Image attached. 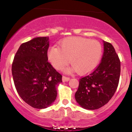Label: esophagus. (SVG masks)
Returning a JSON list of instances; mask_svg holds the SVG:
<instances>
[{"mask_svg":"<svg viewBox=\"0 0 132 132\" xmlns=\"http://www.w3.org/2000/svg\"><path fill=\"white\" fill-rule=\"evenodd\" d=\"M69 79H70V78L66 76H63V78H62V81L63 82H68L69 81Z\"/></svg>","mask_w":132,"mask_h":132,"instance_id":"obj_1","label":"esophagus"}]
</instances>
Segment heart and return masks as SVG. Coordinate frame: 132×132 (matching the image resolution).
Returning <instances> with one entry per match:
<instances>
[{"instance_id": "1", "label": "heart", "mask_w": 132, "mask_h": 132, "mask_svg": "<svg viewBox=\"0 0 132 132\" xmlns=\"http://www.w3.org/2000/svg\"><path fill=\"white\" fill-rule=\"evenodd\" d=\"M60 48L51 46L48 50V58L56 69H61L69 63L72 66L66 72L77 71L87 74L94 70L102 55V46L95 40L71 37L60 42Z\"/></svg>"}]
</instances>
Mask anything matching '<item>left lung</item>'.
Listing matches in <instances>:
<instances>
[{
  "mask_svg": "<svg viewBox=\"0 0 132 132\" xmlns=\"http://www.w3.org/2000/svg\"><path fill=\"white\" fill-rule=\"evenodd\" d=\"M102 61L93 72L79 79L75 99L82 108L95 110L111 99L119 84L120 61L112 44L103 41Z\"/></svg>",
  "mask_w": 132,
  "mask_h": 132,
  "instance_id": "1",
  "label": "left lung"
}]
</instances>
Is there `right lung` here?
I'll use <instances>...</instances> for the list:
<instances>
[{"mask_svg": "<svg viewBox=\"0 0 132 132\" xmlns=\"http://www.w3.org/2000/svg\"><path fill=\"white\" fill-rule=\"evenodd\" d=\"M49 37H36L22 43L12 66L13 79L19 95L35 109L50 106L57 97L56 86L62 76L48 61Z\"/></svg>", "mask_w": 132, "mask_h": 132, "instance_id": "obj_1", "label": "right lung"}]
</instances>
